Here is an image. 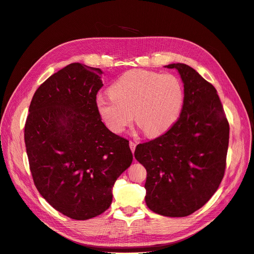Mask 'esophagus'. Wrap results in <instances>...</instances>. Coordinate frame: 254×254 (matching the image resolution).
<instances>
[{
	"mask_svg": "<svg viewBox=\"0 0 254 254\" xmlns=\"http://www.w3.org/2000/svg\"><path fill=\"white\" fill-rule=\"evenodd\" d=\"M136 146H137V144L135 143V142H132V141H129V147H130V150H131V152L134 153L135 152V149H136Z\"/></svg>",
	"mask_w": 254,
	"mask_h": 254,
	"instance_id": "1",
	"label": "esophagus"
}]
</instances>
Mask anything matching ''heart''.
I'll use <instances>...</instances> for the list:
<instances>
[{"label":"heart","instance_id":"b5f03b06","mask_svg":"<svg viewBox=\"0 0 254 254\" xmlns=\"http://www.w3.org/2000/svg\"><path fill=\"white\" fill-rule=\"evenodd\" d=\"M109 93L111 97L99 96L96 100L106 126L122 132L134 117L149 137L161 135L173 126L184 102L183 86L177 77L143 70H130L120 76Z\"/></svg>","mask_w":254,"mask_h":254}]
</instances>
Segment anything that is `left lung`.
I'll return each instance as SVG.
<instances>
[{"label": "left lung", "instance_id": "1", "mask_svg": "<svg viewBox=\"0 0 254 254\" xmlns=\"http://www.w3.org/2000/svg\"><path fill=\"white\" fill-rule=\"evenodd\" d=\"M184 86L180 117L166 134L137 145L147 171L145 202L159 215L184 217L203 207L223 178L230 126L217 90L191 66L170 64Z\"/></svg>", "mask_w": 254, "mask_h": 254}]
</instances>
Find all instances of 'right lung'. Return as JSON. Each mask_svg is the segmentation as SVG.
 Returning a JSON list of instances; mask_svg holds the SVG:
<instances>
[{"mask_svg": "<svg viewBox=\"0 0 254 254\" xmlns=\"http://www.w3.org/2000/svg\"><path fill=\"white\" fill-rule=\"evenodd\" d=\"M102 74L73 63L51 75L36 90L24 127L38 191L76 220L110 207L114 183L132 162L128 141L108 129L98 112Z\"/></svg>", "mask_w": 254, "mask_h": 254, "instance_id": "1", "label": "right lung"}]
</instances>
